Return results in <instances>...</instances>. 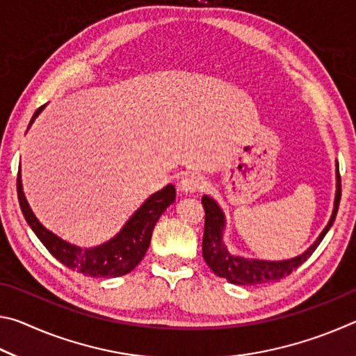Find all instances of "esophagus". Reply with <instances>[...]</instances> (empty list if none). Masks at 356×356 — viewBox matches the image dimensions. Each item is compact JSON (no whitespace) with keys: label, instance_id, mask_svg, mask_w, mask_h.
<instances>
[{"label":"esophagus","instance_id":"esophagus-1","mask_svg":"<svg viewBox=\"0 0 356 356\" xmlns=\"http://www.w3.org/2000/svg\"><path fill=\"white\" fill-rule=\"evenodd\" d=\"M179 186L180 190L185 193H195L204 186V179L200 176V174H195V172L185 174L182 180L179 182Z\"/></svg>","mask_w":356,"mask_h":356}]
</instances>
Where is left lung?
Masks as SVG:
<instances>
[{"label": "left lung", "instance_id": "left-lung-1", "mask_svg": "<svg viewBox=\"0 0 356 356\" xmlns=\"http://www.w3.org/2000/svg\"><path fill=\"white\" fill-rule=\"evenodd\" d=\"M341 201V176L339 165L336 163V196L334 209L331 213L328 225L325 226L321 236L312 243L303 254H300L287 261H259V259H245L234 256L227 251L226 245L222 243V232H225V213L210 196H202V206L206 210V222H204V237H202V257L207 262L213 273L220 278H225L232 284L238 286H254L265 284V282L280 281L291 275L295 268L308 261V257L316 251V248L327 236L330 227L336 220L337 209Z\"/></svg>", "mask_w": 356, "mask_h": 356}]
</instances>
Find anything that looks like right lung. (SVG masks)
I'll return each mask as SVG.
<instances>
[{"label": "right lung", "mask_w": 356, "mask_h": 356, "mask_svg": "<svg viewBox=\"0 0 356 356\" xmlns=\"http://www.w3.org/2000/svg\"><path fill=\"white\" fill-rule=\"evenodd\" d=\"M44 108L45 105L34 113L29 127ZM17 195H19L23 216L45 248L67 268L76 273H83L84 276H91V278H116V276L130 273L146 254L156 221L166 207H170L176 201L174 185H166L163 190L149 196L143 206L130 216L120 232L111 240H108L104 245L94 246V248H80V246L65 242L56 234L48 231L35 218L26 201L25 193H23L20 171L17 176Z\"/></svg>", "instance_id": "right-lung-1"}]
</instances>
